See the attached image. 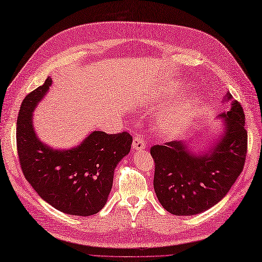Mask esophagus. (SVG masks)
<instances>
[{"instance_id": "34e87169", "label": "esophagus", "mask_w": 262, "mask_h": 262, "mask_svg": "<svg viewBox=\"0 0 262 262\" xmlns=\"http://www.w3.org/2000/svg\"><path fill=\"white\" fill-rule=\"evenodd\" d=\"M146 148V144L144 139L140 136H137L133 140V143H132V149L135 151H142Z\"/></svg>"}]
</instances>
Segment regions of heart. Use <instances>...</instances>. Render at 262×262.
Instances as JSON below:
<instances>
[{
  "mask_svg": "<svg viewBox=\"0 0 262 262\" xmlns=\"http://www.w3.org/2000/svg\"><path fill=\"white\" fill-rule=\"evenodd\" d=\"M183 84H171L163 95V101L168 102L173 99L180 91L184 90ZM199 106V100L194 93H184L176 103L168 106L158 113L157 126L161 135L174 137L182 132L193 119Z\"/></svg>",
  "mask_w": 262,
  "mask_h": 262,
  "instance_id": "b5f03b06",
  "label": "heart"
}]
</instances>
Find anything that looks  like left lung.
Segmentation results:
<instances>
[{
	"mask_svg": "<svg viewBox=\"0 0 262 262\" xmlns=\"http://www.w3.org/2000/svg\"><path fill=\"white\" fill-rule=\"evenodd\" d=\"M223 101L230 110L218 116L225 120L223 130L206 151H192L183 141L157 144L150 150L156 163V194L172 214L194 215L213 207L244 169L248 143L244 109L230 92Z\"/></svg>",
	"mask_w": 262,
	"mask_h": 262,
	"instance_id": "left-lung-1",
	"label": "left lung"
}]
</instances>
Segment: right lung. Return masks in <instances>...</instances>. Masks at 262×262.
Wrapping results in <instances>:
<instances>
[{
	"label": "right lung",
	"instance_id": "add662e5",
	"mask_svg": "<svg viewBox=\"0 0 262 262\" xmlns=\"http://www.w3.org/2000/svg\"><path fill=\"white\" fill-rule=\"evenodd\" d=\"M51 84L52 79L48 78L21 104L16 122L21 168L25 179L49 205L67 214L92 215L106 203L114 169L129 155L132 137L127 132L93 131L72 149L50 148L36 136L33 111Z\"/></svg>",
	"mask_w": 262,
	"mask_h": 262
}]
</instances>
